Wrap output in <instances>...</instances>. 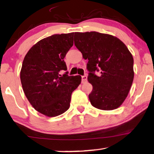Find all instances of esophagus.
<instances>
[{
	"instance_id": "34e87169",
	"label": "esophagus",
	"mask_w": 154,
	"mask_h": 154,
	"mask_svg": "<svg viewBox=\"0 0 154 154\" xmlns=\"http://www.w3.org/2000/svg\"><path fill=\"white\" fill-rule=\"evenodd\" d=\"M88 80V77L86 75H83V76H82V83H84L85 82H87Z\"/></svg>"
}]
</instances>
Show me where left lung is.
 <instances>
[{"label": "left lung", "instance_id": "1", "mask_svg": "<svg viewBox=\"0 0 154 154\" xmlns=\"http://www.w3.org/2000/svg\"><path fill=\"white\" fill-rule=\"evenodd\" d=\"M75 45L88 60V79L93 89L92 105L102 110L118 108L127 97L134 79L132 56L116 36L98 32H75ZM100 72V75L95 72Z\"/></svg>", "mask_w": 154, "mask_h": 154}]
</instances>
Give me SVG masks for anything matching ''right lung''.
<instances>
[{"label":"right lung","instance_id":"1","mask_svg":"<svg viewBox=\"0 0 154 154\" xmlns=\"http://www.w3.org/2000/svg\"><path fill=\"white\" fill-rule=\"evenodd\" d=\"M73 32L54 35L36 43L26 55L20 72L22 88L28 101L39 113L56 117L70 107L72 92L82 82L69 76L64 57L73 45Z\"/></svg>","mask_w":154,"mask_h":154}]
</instances>
